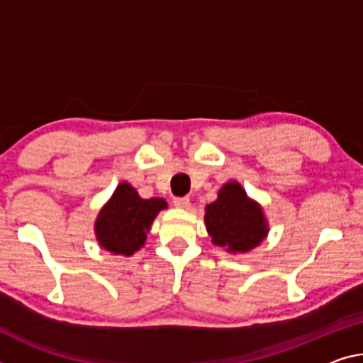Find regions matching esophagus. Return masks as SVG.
Instances as JSON below:
<instances>
[{
  "label": "esophagus",
  "instance_id": "1",
  "mask_svg": "<svg viewBox=\"0 0 363 363\" xmlns=\"http://www.w3.org/2000/svg\"><path fill=\"white\" fill-rule=\"evenodd\" d=\"M174 206H177V208H182V210H187L189 206H191V200H189L187 197H177L174 199Z\"/></svg>",
  "mask_w": 363,
  "mask_h": 363
}]
</instances>
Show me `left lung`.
<instances>
[{"label": "left lung", "instance_id": "8db88e82", "mask_svg": "<svg viewBox=\"0 0 363 363\" xmlns=\"http://www.w3.org/2000/svg\"><path fill=\"white\" fill-rule=\"evenodd\" d=\"M205 224L211 242L233 254L250 252L268 235L262 206L235 181L224 184L215 202L205 206Z\"/></svg>", "mask_w": 363, "mask_h": 363}]
</instances>
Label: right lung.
Listing matches in <instances>:
<instances>
[{"instance_id": "right-lung-1", "label": "right lung", "mask_w": 363, "mask_h": 363, "mask_svg": "<svg viewBox=\"0 0 363 363\" xmlns=\"http://www.w3.org/2000/svg\"><path fill=\"white\" fill-rule=\"evenodd\" d=\"M164 208H168L166 200L142 199L130 184L121 182L96 216V240L114 255H134L145 244L153 220Z\"/></svg>"}]
</instances>
